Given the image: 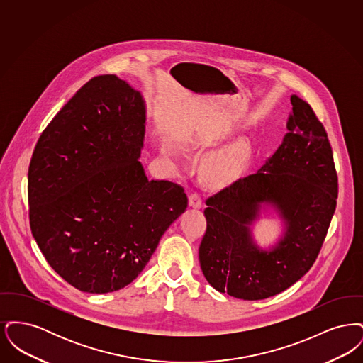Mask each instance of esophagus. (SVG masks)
<instances>
[{"label": "esophagus", "instance_id": "obj_1", "mask_svg": "<svg viewBox=\"0 0 363 363\" xmlns=\"http://www.w3.org/2000/svg\"><path fill=\"white\" fill-rule=\"evenodd\" d=\"M189 206L193 208H201L203 200L197 191H193L189 194Z\"/></svg>", "mask_w": 363, "mask_h": 363}]
</instances>
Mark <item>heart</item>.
<instances>
[{
    "label": "heart",
    "mask_w": 363,
    "mask_h": 363,
    "mask_svg": "<svg viewBox=\"0 0 363 363\" xmlns=\"http://www.w3.org/2000/svg\"><path fill=\"white\" fill-rule=\"evenodd\" d=\"M241 148V143H234L208 159L204 174L211 182H225L234 174Z\"/></svg>",
    "instance_id": "b5f03b06"
}]
</instances>
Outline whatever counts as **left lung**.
I'll return each instance as SVG.
<instances>
[{
	"mask_svg": "<svg viewBox=\"0 0 363 363\" xmlns=\"http://www.w3.org/2000/svg\"><path fill=\"white\" fill-rule=\"evenodd\" d=\"M289 133L256 174L208 197L199 259L218 291L259 301L284 291L317 259L337 199V173L324 125L311 104L291 96ZM261 202L272 203L288 230L271 252L252 243L248 225Z\"/></svg>",
	"mask_w": 363,
	"mask_h": 363,
	"instance_id": "1",
	"label": "left lung"
}]
</instances>
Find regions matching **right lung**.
<instances>
[{"label":"right lung","mask_w":363,"mask_h":363,"mask_svg":"<svg viewBox=\"0 0 363 363\" xmlns=\"http://www.w3.org/2000/svg\"><path fill=\"white\" fill-rule=\"evenodd\" d=\"M145 108L116 74L88 80L45 128L28 167L30 227L52 269L74 289L132 283L188 207L185 190L148 181L140 157Z\"/></svg>","instance_id":"right-lung-1"}]
</instances>
